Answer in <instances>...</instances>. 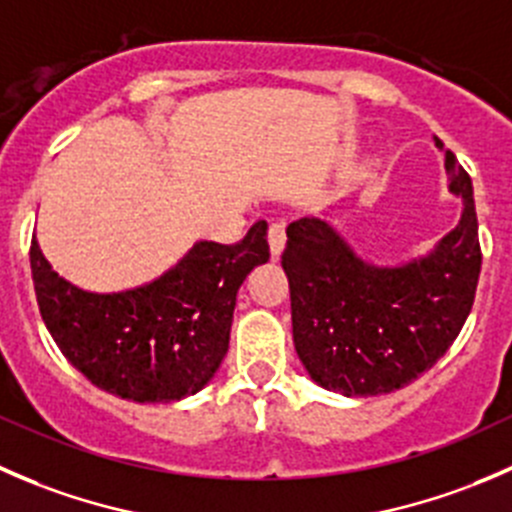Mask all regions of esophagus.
I'll use <instances>...</instances> for the list:
<instances>
[{
    "instance_id": "esophagus-1",
    "label": "esophagus",
    "mask_w": 512,
    "mask_h": 512,
    "mask_svg": "<svg viewBox=\"0 0 512 512\" xmlns=\"http://www.w3.org/2000/svg\"><path fill=\"white\" fill-rule=\"evenodd\" d=\"M283 246H286V221L273 219L271 224H268V249H271V256H281Z\"/></svg>"
}]
</instances>
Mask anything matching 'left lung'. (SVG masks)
I'll list each match as a JSON object with an SVG mask.
<instances>
[{
  "mask_svg": "<svg viewBox=\"0 0 512 512\" xmlns=\"http://www.w3.org/2000/svg\"><path fill=\"white\" fill-rule=\"evenodd\" d=\"M445 169L450 191L465 201L463 219L433 254L408 266L358 261L318 219L286 229L281 266L291 291L293 343L323 388L343 396L398 391L458 338L473 308L483 251L468 171L453 151H445Z\"/></svg>",
  "mask_w": 512,
  "mask_h": 512,
  "instance_id": "8db88e82",
  "label": "left lung"
}]
</instances>
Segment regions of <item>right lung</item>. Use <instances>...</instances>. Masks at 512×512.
Here are the masks:
<instances>
[{
    "label": "right lung",
    "mask_w": 512,
    "mask_h": 512,
    "mask_svg": "<svg viewBox=\"0 0 512 512\" xmlns=\"http://www.w3.org/2000/svg\"><path fill=\"white\" fill-rule=\"evenodd\" d=\"M268 261L266 221L236 244L201 241L149 286L89 293L29 246L39 313L59 351L96 388L136 403H169L211 381L229 351L236 291Z\"/></svg>",
    "instance_id": "add662e5"
}]
</instances>
